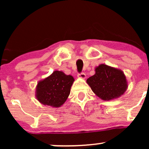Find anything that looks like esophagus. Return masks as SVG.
Instances as JSON below:
<instances>
[{"label":"esophagus","mask_w":149,"mask_h":149,"mask_svg":"<svg viewBox=\"0 0 149 149\" xmlns=\"http://www.w3.org/2000/svg\"><path fill=\"white\" fill-rule=\"evenodd\" d=\"M78 78H82V79H85V78H86V75H85V73H79V74H78Z\"/></svg>","instance_id":"esophagus-1"}]
</instances>
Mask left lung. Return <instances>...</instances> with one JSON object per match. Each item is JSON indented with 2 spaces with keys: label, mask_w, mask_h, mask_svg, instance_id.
I'll return each instance as SVG.
<instances>
[{
  "label": "left lung",
  "mask_w": 149,
  "mask_h": 149,
  "mask_svg": "<svg viewBox=\"0 0 149 149\" xmlns=\"http://www.w3.org/2000/svg\"><path fill=\"white\" fill-rule=\"evenodd\" d=\"M95 71V75L86 82L101 100L110 101L124 95L128 84L123 71L104 64L97 66Z\"/></svg>",
  "instance_id": "obj_1"
}]
</instances>
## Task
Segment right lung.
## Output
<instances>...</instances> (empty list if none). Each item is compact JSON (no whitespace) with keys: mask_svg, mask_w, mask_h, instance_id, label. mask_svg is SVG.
<instances>
[{"mask_svg":"<svg viewBox=\"0 0 149 149\" xmlns=\"http://www.w3.org/2000/svg\"><path fill=\"white\" fill-rule=\"evenodd\" d=\"M74 78L60 71L38 82L36 98L40 104L53 108H59L65 103L69 96Z\"/></svg>","mask_w":149,"mask_h":149,"instance_id":"1","label":"right lung"}]
</instances>
